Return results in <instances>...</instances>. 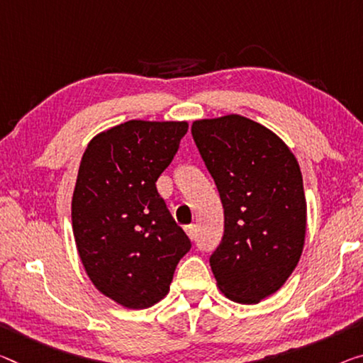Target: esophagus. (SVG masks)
<instances>
[{"label": "esophagus", "mask_w": 363, "mask_h": 363, "mask_svg": "<svg viewBox=\"0 0 363 363\" xmlns=\"http://www.w3.org/2000/svg\"><path fill=\"white\" fill-rule=\"evenodd\" d=\"M185 232H186V235L189 237V238H194V237H196V225H186L185 227Z\"/></svg>", "instance_id": "obj_1"}]
</instances>
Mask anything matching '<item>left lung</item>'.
I'll return each instance as SVG.
<instances>
[{
  "label": "left lung",
  "mask_w": 363,
  "mask_h": 363,
  "mask_svg": "<svg viewBox=\"0 0 363 363\" xmlns=\"http://www.w3.org/2000/svg\"><path fill=\"white\" fill-rule=\"evenodd\" d=\"M198 150L224 206V237L209 263L238 303H258L284 286L302 256L306 201L295 155L266 126L242 115L198 120Z\"/></svg>",
  "instance_id": "left-lung-1"
}]
</instances>
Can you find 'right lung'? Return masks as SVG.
<instances>
[{
    "instance_id": "add662e5",
    "label": "right lung",
    "mask_w": 363,
    "mask_h": 363,
    "mask_svg": "<svg viewBox=\"0 0 363 363\" xmlns=\"http://www.w3.org/2000/svg\"><path fill=\"white\" fill-rule=\"evenodd\" d=\"M186 131V121L130 120L82 155L71 201L77 253L97 291L126 308L162 300L191 248L155 186Z\"/></svg>"
}]
</instances>
